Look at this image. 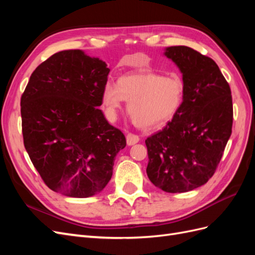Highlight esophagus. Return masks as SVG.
<instances>
[{
    "mask_svg": "<svg viewBox=\"0 0 255 255\" xmlns=\"http://www.w3.org/2000/svg\"><path fill=\"white\" fill-rule=\"evenodd\" d=\"M138 141H139V137L135 134L129 133L127 135V143L128 145H134L136 144Z\"/></svg>",
    "mask_w": 255,
    "mask_h": 255,
    "instance_id": "34e87169",
    "label": "esophagus"
}]
</instances>
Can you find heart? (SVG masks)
Masks as SVG:
<instances>
[{"label":"heart","instance_id":"heart-1","mask_svg":"<svg viewBox=\"0 0 255 255\" xmlns=\"http://www.w3.org/2000/svg\"><path fill=\"white\" fill-rule=\"evenodd\" d=\"M184 85L177 76L154 72L122 75L117 85L107 82L102 90V105L107 118L115 120L123 100L137 127L155 128L171 120L183 101Z\"/></svg>","mask_w":255,"mask_h":255}]
</instances>
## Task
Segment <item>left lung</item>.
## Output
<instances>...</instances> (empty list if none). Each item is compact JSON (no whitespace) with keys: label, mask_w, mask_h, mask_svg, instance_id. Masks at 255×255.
<instances>
[{"label":"left lung","mask_w":255,"mask_h":255,"mask_svg":"<svg viewBox=\"0 0 255 255\" xmlns=\"http://www.w3.org/2000/svg\"><path fill=\"white\" fill-rule=\"evenodd\" d=\"M183 76L179 112L146 138L149 180L166 192H186L204 185L216 171L232 133L231 89L215 61L194 49H165Z\"/></svg>","instance_id":"1"}]
</instances>
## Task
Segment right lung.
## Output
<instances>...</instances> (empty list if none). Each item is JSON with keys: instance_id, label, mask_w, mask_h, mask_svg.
I'll list each match as a JSON object with an SVG mask.
<instances>
[{"instance_id": "add662e5", "label": "right lung", "mask_w": 255, "mask_h": 255, "mask_svg": "<svg viewBox=\"0 0 255 255\" xmlns=\"http://www.w3.org/2000/svg\"><path fill=\"white\" fill-rule=\"evenodd\" d=\"M82 50L55 53L32 73L21 97L25 150L47 186L72 198L102 191L127 145L99 106L110 73Z\"/></svg>"}]
</instances>
